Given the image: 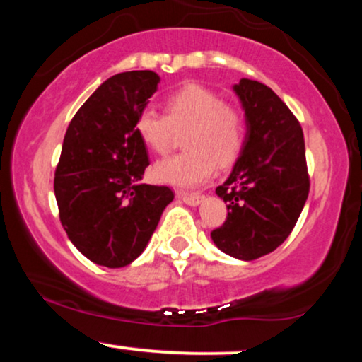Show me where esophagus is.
Instances as JSON below:
<instances>
[{
    "label": "esophagus",
    "instance_id": "1",
    "mask_svg": "<svg viewBox=\"0 0 362 362\" xmlns=\"http://www.w3.org/2000/svg\"><path fill=\"white\" fill-rule=\"evenodd\" d=\"M177 197L180 201H184L185 204L189 206H199L202 201V195L201 194H187V192H177Z\"/></svg>",
    "mask_w": 362,
    "mask_h": 362
}]
</instances>
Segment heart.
<instances>
[{
    "mask_svg": "<svg viewBox=\"0 0 362 362\" xmlns=\"http://www.w3.org/2000/svg\"><path fill=\"white\" fill-rule=\"evenodd\" d=\"M134 131L151 151L165 155L184 132V153L158 161L153 177L161 184L194 187L213 175L214 165L228 168L242 151L245 120L242 112L223 103L214 91L201 85L182 86L165 100V115L141 110Z\"/></svg>",
    "mask_w": 362,
    "mask_h": 362,
    "instance_id": "obj_1",
    "label": "heart"
}]
</instances>
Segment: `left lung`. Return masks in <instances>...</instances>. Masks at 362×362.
<instances>
[{"mask_svg":"<svg viewBox=\"0 0 362 362\" xmlns=\"http://www.w3.org/2000/svg\"><path fill=\"white\" fill-rule=\"evenodd\" d=\"M247 134L230 177L216 189L228 209L211 233L219 250L255 260L276 250L300 218L310 192L303 129L264 83L242 78L233 86Z\"/></svg>","mask_w":362,"mask_h":362,"instance_id":"8db88e82","label":"left lung"}]
</instances>
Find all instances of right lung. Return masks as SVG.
<instances>
[{"mask_svg": "<svg viewBox=\"0 0 362 362\" xmlns=\"http://www.w3.org/2000/svg\"><path fill=\"white\" fill-rule=\"evenodd\" d=\"M160 76L127 71L103 81L74 114L54 178L59 219L74 247L93 264L134 262L173 201L165 185L141 184L149 165L134 131Z\"/></svg>", "mask_w": 362, "mask_h": 362, "instance_id": "1", "label": "right lung"}]
</instances>
